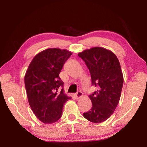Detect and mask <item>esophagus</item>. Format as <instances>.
<instances>
[{"label":"esophagus","instance_id":"34e87169","mask_svg":"<svg viewBox=\"0 0 147 147\" xmlns=\"http://www.w3.org/2000/svg\"><path fill=\"white\" fill-rule=\"evenodd\" d=\"M82 96H83V93L81 91H78L76 93H75V94H74V96H75V98L77 99L82 97Z\"/></svg>","mask_w":147,"mask_h":147}]
</instances>
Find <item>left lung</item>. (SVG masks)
<instances>
[{"instance_id": "obj_1", "label": "left lung", "mask_w": 147, "mask_h": 147, "mask_svg": "<svg viewBox=\"0 0 147 147\" xmlns=\"http://www.w3.org/2000/svg\"><path fill=\"white\" fill-rule=\"evenodd\" d=\"M90 72L92 86L97 89L89 97L92 107L83 115L88 121L99 123L114 112L120 100L123 75L115 54L102 47H93L79 53Z\"/></svg>"}]
</instances>
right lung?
Segmentation results:
<instances>
[{
    "label": "right lung",
    "mask_w": 147,
    "mask_h": 147,
    "mask_svg": "<svg viewBox=\"0 0 147 147\" xmlns=\"http://www.w3.org/2000/svg\"><path fill=\"white\" fill-rule=\"evenodd\" d=\"M71 54L67 50L46 49L34 57L26 72L24 84L30 106L44 123L59 120L64 104L71 98L63 93L59 74Z\"/></svg>",
    "instance_id": "right-lung-1"
}]
</instances>
